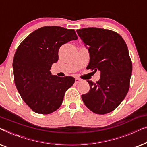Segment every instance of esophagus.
<instances>
[{
  "label": "esophagus",
  "mask_w": 147,
  "mask_h": 147,
  "mask_svg": "<svg viewBox=\"0 0 147 147\" xmlns=\"http://www.w3.org/2000/svg\"><path fill=\"white\" fill-rule=\"evenodd\" d=\"M80 82H81V80L79 79V78H76V80H75V83L76 84L80 83Z\"/></svg>",
  "instance_id": "esophagus-1"
}]
</instances>
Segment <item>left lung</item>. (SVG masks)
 Returning <instances> with one entry per match:
<instances>
[{"label":"left lung","instance_id":"left-lung-1","mask_svg":"<svg viewBox=\"0 0 147 147\" xmlns=\"http://www.w3.org/2000/svg\"><path fill=\"white\" fill-rule=\"evenodd\" d=\"M76 31L89 51L87 69L100 71L99 81H88L90 89L82 96V100L94 113H109L129 90L132 65L127 45L119 34L111 30L89 27Z\"/></svg>","mask_w":147,"mask_h":147}]
</instances>
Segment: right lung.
Masks as SVG:
<instances>
[{"instance_id":"1","label":"right lung","mask_w":147,"mask_h":147,"mask_svg":"<svg viewBox=\"0 0 147 147\" xmlns=\"http://www.w3.org/2000/svg\"><path fill=\"white\" fill-rule=\"evenodd\" d=\"M76 39L74 29L45 26L28 35L17 47L13 62L15 84L23 101L36 113L57 110L75 82L71 76L51 75L50 69L58 61L59 47Z\"/></svg>"}]
</instances>
